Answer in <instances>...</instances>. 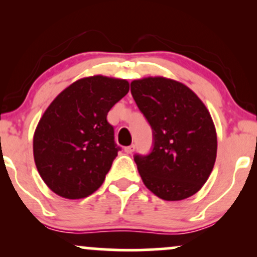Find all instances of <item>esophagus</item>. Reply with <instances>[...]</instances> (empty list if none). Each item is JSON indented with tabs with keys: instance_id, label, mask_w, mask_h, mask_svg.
<instances>
[{
	"instance_id": "esophagus-1",
	"label": "esophagus",
	"mask_w": 257,
	"mask_h": 257,
	"mask_svg": "<svg viewBox=\"0 0 257 257\" xmlns=\"http://www.w3.org/2000/svg\"><path fill=\"white\" fill-rule=\"evenodd\" d=\"M134 150H135V145H131V146L124 147V151H125L126 153H132L133 151H134Z\"/></svg>"
}]
</instances>
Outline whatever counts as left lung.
Segmentation results:
<instances>
[{
	"label": "left lung",
	"mask_w": 257,
	"mask_h": 257,
	"mask_svg": "<svg viewBox=\"0 0 257 257\" xmlns=\"http://www.w3.org/2000/svg\"><path fill=\"white\" fill-rule=\"evenodd\" d=\"M131 91L152 128L151 152L134 155L144 184L164 200L193 196L216 159V132L205 105L185 84L164 77L135 79Z\"/></svg>",
	"instance_id": "obj_1"
}]
</instances>
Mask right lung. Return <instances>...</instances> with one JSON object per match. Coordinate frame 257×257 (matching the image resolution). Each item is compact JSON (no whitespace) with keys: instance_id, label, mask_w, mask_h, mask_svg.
<instances>
[{"instance_id":"1","label":"right lung","mask_w":257,"mask_h":257,"mask_svg":"<svg viewBox=\"0 0 257 257\" xmlns=\"http://www.w3.org/2000/svg\"><path fill=\"white\" fill-rule=\"evenodd\" d=\"M129 91L125 79H78L48 106L34 135V158L46 185L58 196L79 199L104 182L120 150L108 111Z\"/></svg>"}]
</instances>
